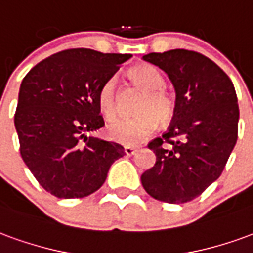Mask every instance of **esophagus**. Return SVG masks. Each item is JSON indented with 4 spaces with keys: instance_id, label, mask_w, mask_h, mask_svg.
Here are the masks:
<instances>
[{
    "instance_id": "esophagus-1",
    "label": "esophagus",
    "mask_w": 253,
    "mask_h": 253,
    "mask_svg": "<svg viewBox=\"0 0 253 253\" xmlns=\"http://www.w3.org/2000/svg\"><path fill=\"white\" fill-rule=\"evenodd\" d=\"M135 152H137V148H131V146H126L125 148L126 156H132V154H135Z\"/></svg>"
}]
</instances>
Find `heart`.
Listing matches in <instances>:
<instances>
[{"mask_svg": "<svg viewBox=\"0 0 253 253\" xmlns=\"http://www.w3.org/2000/svg\"><path fill=\"white\" fill-rule=\"evenodd\" d=\"M132 83L143 90L137 105L138 115L134 118H119L107 126L110 139L122 145L132 146L149 138L157 128L159 121L168 123L176 114V97L163 86V74L150 65H138L128 72ZM97 105L105 119H114L118 112L116 80H105L97 92Z\"/></svg>", "mask_w": 253, "mask_h": 253, "instance_id": "b5f03b06", "label": "heart"}]
</instances>
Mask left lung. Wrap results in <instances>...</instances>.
Masks as SVG:
<instances>
[{
    "label": "left lung",
    "instance_id": "8db88e82",
    "mask_svg": "<svg viewBox=\"0 0 253 253\" xmlns=\"http://www.w3.org/2000/svg\"><path fill=\"white\" fill-rule=\"evenodd\" d=\"M142 58L168 74L176 114L168 131L148 143L156 164L141 181L157 201L187 203L221 176L237 142L236 90L228 74L199 52L176 48Z\"/></svg>",
    "mask_w": 253,
    "mask_h": 253
}]
</instances>
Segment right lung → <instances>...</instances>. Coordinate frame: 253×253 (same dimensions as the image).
<instances>
[{
    "label": "right lung",
    "mask_w": 253,
    "mask_h": 253,
    "mask_svg": "<svg viewBox=\"0 0 253 253\" xmlns=\"http://www.w3.org/2000/svg\"><path fill=\"white\" fill-rule=\"evenodd\" d=\"M130 58L70 48L43 59L23 80L14 114L20 154L51 195L73 199L93 194L111 165L125 156L122 145L86 132L104 126L97 92Z\"/></svg>",
    "instance_id": "add662e5"
}]
</instances>
